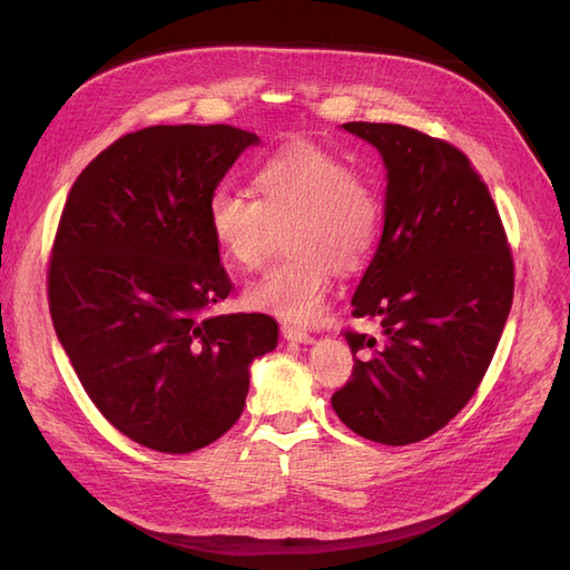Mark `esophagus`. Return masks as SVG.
<instances>
[{
	"label": "esophagus",
	"mask_w": 570,
	"mask_h": 570,
	"mask_svg": "<svg viewBox=\"0 0 570 570\" xmlns=\"http://www.w3.org/2000/svg\"><path fill=\"white\" fill-rule=\"evenodd\" d=\"M281 333H283V337L285 340H289V342H314V337H312V333H306L304 327H297V325H289V323H283L281 325Z\"/></svg>",
	"instance_id": "1"
}]
</instances>
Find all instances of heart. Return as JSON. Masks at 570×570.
<instances>
[{"label": "heart", "mask_w": 570, "mask_h": 570, "mask_svg": "<svg viewBox=\"0 0 570 570\" xmlns=\"http://www.w3.org/2000/svg\"><path fill=\"white\" fill-rule=\"evenodd\" d=\"M256 199L220 185L206 202V223L226 262L254 271L285 230V262L254 281L245 299L287 321L321 316L335 268L354 273L381 235L383 202L375 185L340 154L312 142L287 145L254 170Z\"/></svg>", "instance_id": "1"}]
</instances>
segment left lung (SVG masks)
<instances>
[{
  "label": "left lung",
  "mask_w": 570,
  "mask_h": 570,
  "mask_svg": "<svg viewBox=\"0 0 570 570\" xmlns=\"http://www.w3.org/2000/svg\"><path fill=\"white\" fill-rule=\"evenodd\" d=\"M387 168L385 226L352 297L381 337L344 331L352 377L333 394L356 435L402 446L438 433L488 373L513 302V256L461 149L396 124H344Z\"/></svg>",
  "instance_id": "obj_1"
}]
</instances>
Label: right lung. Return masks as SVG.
<instances>
[{"mask_svg": "<svg viewBox=\"0 0 570 570\" xmlns=\"http://www.w3.org/2000/svg\"><path fill=\"white\" fill-rule=\"evenodd\" d=\"M258 137L235 126H151L82 168L47 268L61 347L92 404L166 454L235 425L249 364L278 342L266 314H212L233 289L206 202Z\"/></svg>", "mask_w": 570, "mask_h": 570, "instance_id": "1", "label": "right lung"}]
</instances>
